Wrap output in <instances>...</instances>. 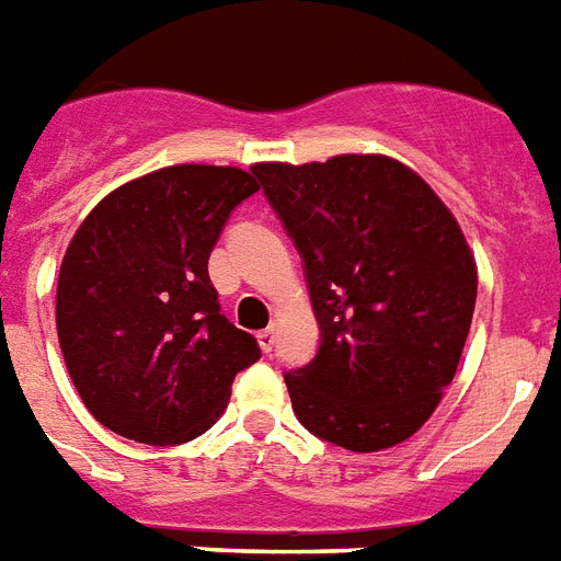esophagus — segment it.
<instances>
[{
  "label": "esophagus",
  "instance_id": "esophagus-1",
  "mask_svg": "<svg viewBox=\"0 0 561 561\" xmlns=\"http://www.w3.org/2000/svg\"><path fill=\"white\" fill-rule=\"evenodd\" d=\"M273 343H276V328L267 325L265 331H259V345H262V352H273Z\"/></svg>",
  "mask_w": 561,
  "mask_h": 561
}]
</instances>
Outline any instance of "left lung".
<instances>
[{
	"mask_svg": "<svg viewBox=\"0 0 561 561\" xmlns=\"http://www.w3.org/2000/svg\"><path fill=\"white\" fill-rule=\"evenodd\" d=\"M302 256L320 352L285 375L305 430L352 453L403 444L453 383L478 271L435 190L386 154L256 163Z\"/></svg>",
	"mask_w": 561,
	"mask_h": 561,
	"instance_id": "8db88e82",
	"label": "left lung"
}]
</instances>
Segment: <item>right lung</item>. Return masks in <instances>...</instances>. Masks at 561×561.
I'll return each mask as SVG.
<instances>
[{"label": "right lung", "instance_id": "add662e5", "mask_svg": "<svg viewBox=\"0 0 561 561\" xmlns=\"http://www.w3.org/2000/svg\"><path fill=\"white\" fill-rule=\"evenodd\" d=\"M256 178L178 163L117 186L68 244L57 336L85 409L138 444L198 438L230 400L256 336L236 328L207 273L209 250Z\"/></svg>", "mask_w": 561, "mask_h": 561}]
</instances>
